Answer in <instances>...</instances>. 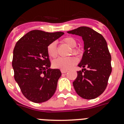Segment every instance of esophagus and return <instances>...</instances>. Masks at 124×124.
<instances>
[{"label": "esophagus", "instance_id": "esophagus-1", "mask_svg": "<svg viewBox=\"0 0 124 124\" xmlns=\"http://www.w3.org/2000/svg\"><path fill=\"white\" fill-rule=\"evenodd\" d=\"M61 73H67L68 71H67V70H61Z\"/></svg>", "mask_w": 124, "mask_h": 124}]
</instances>
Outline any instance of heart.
<instances>
[{
    "instance_id": "b5f03b06",
    "label": "heart",
    "mask_w": 124,
    "mask_h": 124,
    "mask_svg": "<svg viewBox=\"0 0 124 124\" xmlns=\"http://www.w3.org/2000/svg\"><path fill=\"white\" fill-rule=\"evenodd\" d=\"M63 42L68 45L70 47H72L71 50L70 51V54L73 53L75 55H78L81 53L79 48L76 47L77 41L75 38L71 37H65L63 39ZM47 53L49 56L52 58H55L58 55V50H57L56 45L55 42H51L48 45L46 48ZM78 62L77 59L74 56H69L66 58L60 57L53 61L52 64L53 67L60 70H68L71 68L73 66L75 65Z\"/></svg>"
}]
</instances>
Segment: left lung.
I'll return each mask as SVG.
<instances>
[{
	"label": "left lung",
	"mask_w": 124,
	"mask_h": 124,
	"mask_svg": "<svg viewBox=\"0 0 124 124\" xmlns=\"http://www.w3.org/2000/svg\"><path fill=\"white\" fill-rule=\"evenodd\" d=\"M68 33L82 37L84 43L85 51L78 64L83 69L77 72L73 83L74 89L83 99H95L106 89L112 72L111 56L107 42L101 34L89 27H79Z\"/></svg>",
	"instance_id": "8db88e82"
}]
</instances>
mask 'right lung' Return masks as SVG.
Instances as JSON below:
<instances>
[{
    "label": "right lung",
    "instance_id": "right-lung-1",
    "mask_svg": "<svg viewBox=\"0 0 124 124\" xmlns=\"http://www.w3.org/2000/svg\"><path fill=\"white\" fill-rule=\"evenodd\" d=\"M63 34L31 30L15 45L12 60L14 78L23 95L30 101L43 102L55 93L61 73L58 69H50L46 48Z\"/></svg>",
    "mask_w": 124,
    "mask_h": 124
}]
</instances>
